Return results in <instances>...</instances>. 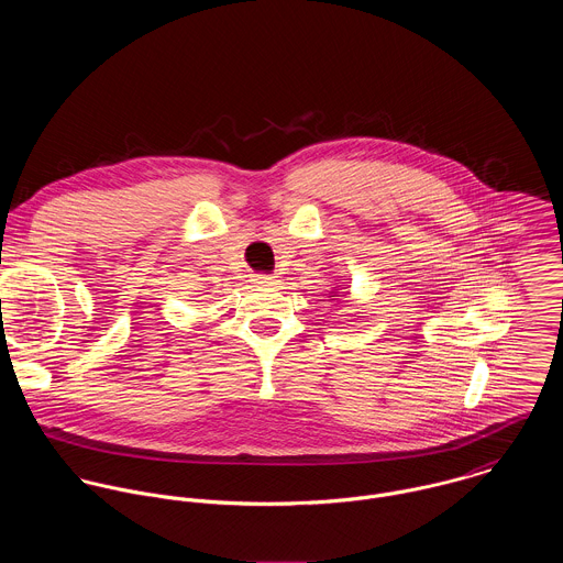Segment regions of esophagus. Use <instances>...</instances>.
<instances>
[{
	"instance_id": "obj_1",
	"label": "esophagus",
	"mask_w": 563,
	"mask_h": 563,
	"mask_svg": "<svg viewBox=\"0 0 563 563\" xmlns=\"http://www.w3.org/2000/svg\"><path fill=\"white\" fill-rule=\"evenodd\" d=\"M255 284L257 286H275L277 277H273V275H255Z\"/></svg>"
}]
</instances>
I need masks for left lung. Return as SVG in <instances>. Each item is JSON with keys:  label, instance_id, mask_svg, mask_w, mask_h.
Returning <instances> with one entry per match:
<instances>
[{"label": "left lung", "instance_id": "8db88e82", "mask_svg": "<svg viewBox=\"0 0 563 563\" xmlns=\"http://www.w3.org/2000/svg\"><path fill=\"white\" fill-rule=\"evenodd\" d=\"M331 297H338V295H331Z\"/></svg>", "mask_w": 563, "mask_h": 563}]
</instances>
